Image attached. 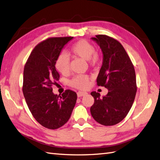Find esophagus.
Instances as JSON below:
<instances>
[{
    "label": "esophagus",
    "mask_w": 160,
    "mask_h": 160,
    "mask_svg": "<svg viewBox=\"0 0 160 160\" xmlns=\"http://www.w3.org/2000/svg\"><path fill=\"white\" fill-rule=\"evenodd\" d=\"M87 92H81V91H79L77 92V95H78V97H83V96H85L86 95H87Z\"/></svg>",
    "instance_id": "1"
}]
</instances>
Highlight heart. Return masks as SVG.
Wrapping results in <instances>:
<instances>
[{
  "label": "heart",
  "mask_w": 160,
  "mask_h": 160,
  "mask_svg": "<svg viewBox=\"0 0 160 160\" xmlns=\"http://www.w3.org/2000/svg\"><path fill=\"white\" fill-rule=\"evenodd\" d=\"M70 52L75 57L87 60L90 65H96L100 61V55L95 51L94 45L86 40H81L73 44L70 48ZM69 65L70 59L68 55L64 52H61L55 61L57 70L61 74L65 75L69 71ZM89 84L90 78L87 75L76 76L69 81V84L72 87L80 90L87 89Z\"/></svg>",
  "instance_id": "b5f03b06"
}]
</instances>
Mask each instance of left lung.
<instances>
[{"mask_svg":"<svg viewBox=\"0 0 160 160\" xmlns=\"http://www.w3.org/2000/svg\"><path fill=\"white\" fill-rule=\"evenodd\" d=\"M91 39L99 45L103 53L97 85L108 88V93L103 97L95 91L91 93L95 99L91 113L99 124L113 126L124 119L134 103L137 92L134 68L118 40L106 35H97Z\"/></svg>","mask_w":160,"mask_h":160,"instance_id":"obj_1","label":"left lung"}]
</instances>
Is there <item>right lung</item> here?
I'll use <instances>...</instances> for the list:
<instances>
[{"label": "right lung", "mask_w": 160, "mask_h": 160, "mask_svg": "<svg viewBox=\"0 0 160 160\" xmlns=\"http://www.w3.org/2000/svg\"><path fill=\"white\" fill-rule=\"evenodd\" d=\"M73 37L50 38L36 45L23 70V93L32 116L39 124L48 129L63 126L71 116L77 95L66 90L55 95L52 86L59 80L55 61L65 45Z\"/></svg>", "instance_id": "1"}]
</instances>
